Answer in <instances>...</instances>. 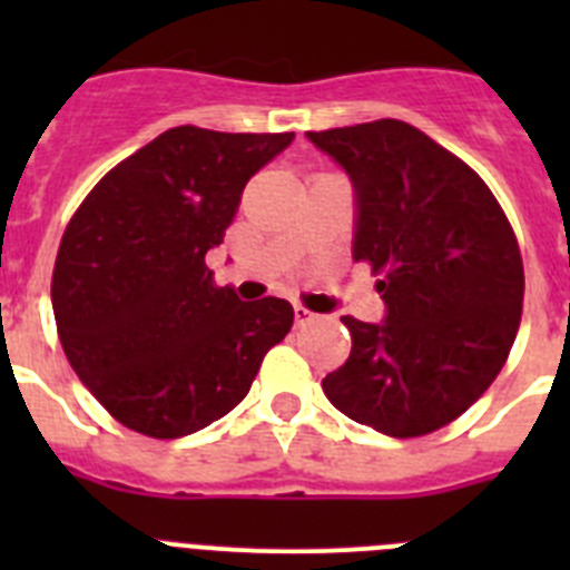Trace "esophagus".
Segmentation results:
<instances>
[{"instance_id":"1","label":"esophagus","mask_w":570,"mask_h":570,"mask_svg":"<svg viewBox=\"0 0 570 570\" xmlns=\"http://www.w3.org/2000/svg\"><path fill=\"white\" fill-rule=\"evenodd\" d=\"M314 320H320V316L314 314V311L302 308V305H294V322L296 325H311Z\"/></svg>"}]
</instances>
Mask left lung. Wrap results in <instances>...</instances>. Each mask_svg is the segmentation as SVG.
<instances>
[{
  "mask_svg": "<svg viewBox=\"0 0 570 570\" xmlns=\"http://www.w3.org/2000/svg\"><path fill=\"white\" fill-rule=\"evenodd\" d=\"M354 185V259L382 274L385 320L342 316L351 356L322 380L385 436L431 434L488 391L520 331L525 271L488 185L400 119L308 134Z\"/></svg>",
  "mask_w": 570,
  "mask_h": 570,
  "instance_id": "8db88e82",
  "label": "left lung"
}]
</instances>
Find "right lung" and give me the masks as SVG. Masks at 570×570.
<instances>
[{
    "label": "right lung",
    "mask_w": 570,
    "mask_h": 570,
    "mask_svg": "<svg viewBox=\"0 0 570 570\" xmlns=\"http://www.w3.org/2000/svg\"><path fill=\"white\" fill-rule=\"evenodd\" d=\"M291 142L170 128L105 174L70 219L50 285L59 340L130 431L176 440L234 411L294 325L291 302H242L205 265L250 176Z\"/></svg>",
    "instance_id": "add662e5"
}]
</instances>
